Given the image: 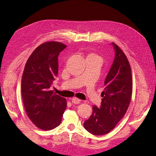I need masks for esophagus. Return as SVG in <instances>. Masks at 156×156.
Returning a JSON list of instances; mask_svg holds the SVG:
<instances>
[{"instance_id": "1", "label": "esophagus", "mask_w": 156, "mask_h": 156, "mask_svg": "<svg viewBox=\"0 0 156 156\" xmlns=\"http://www.w3.org/2000/svg\"><path fill=\"white\" fill-rule=\"evenodd\" d=\"M72 103H74V104H78L81 102V100L76 97H74L72 98Z\"/></svg>"}]
</instances>
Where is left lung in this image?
Returning a JSON list of instances; mask_svg holds the SVG:
<instances>
[{"instance_id": "1", "label": "left lung", "mask_w": 156, "mask_h": 156, "mask_svg": "<svg viewBox=\"0 0 156 156\" xmlns=\"http://www.w3.org/2000/svg\"><path fill=\"white\" fill-rule=\"evenodd\" d=\"M115 57L105 80L100 108L92 107V113L84 127L94 135L108 133L124 117L130 104L133 91L131 69L127 56L119 46L112 43Z\"/></svg>"}]
</instances>
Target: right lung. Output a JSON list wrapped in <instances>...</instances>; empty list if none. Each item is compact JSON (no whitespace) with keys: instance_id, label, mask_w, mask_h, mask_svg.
<instances>
[{"instance_id":"right-lung-1","label":"right lung","mask_w":156,"mask_h":156,"mask_svg":"<svg viewBox=\"0 0 156 156\" xmlns=\"http://www.w3.org/2000/svg\"><path fill=\"white\" fill-rule=\"evenodd\" d=\"M66 45L48 41L39 45L29 56L21 80L25 111L35 126L48 131L58 127L67 106L65 98L49 90L58 73V55Z\"/></svg>"}]
</instances>
